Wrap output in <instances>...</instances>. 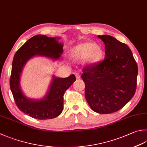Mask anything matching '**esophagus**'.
Here are the masks:
<instances>
[{"label":"esophagus","instance_id":"34e87169","mask_svg":"<svg viewBox=\"0 0 147 147\" xmlns=\"http://www.w3.org/2000/svg\"><path fill=\"white\" fill-rule=\"evenodd\" d=\"M76 79H80L81 78V75H80V74H79V73H77L76 74Z\"/></svg>","mask_w":147,"mask_h":147}]
</instances>
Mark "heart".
<instances>
[{"label":"heart","mask_w":147,"mask_h":147,"mask_svg":"<svg viewBox=\"0 0 147 147\" xmlns=\"http://www.w3.org/2000/svg\"><path fill=\"white\" fill-rule=\"evenodd\" d=\"M102 55L100 47L96 46L95 43L86 42L80 44L74 49L73 56L77 59H84L88 57L90 62H96Z\"/></svg>","instance_id":"b5f03b06"}]
</instances>
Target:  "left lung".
<instances>
[{"mask_svg":"<svg viewBox=\"0 0 147 147\" xmlns=\"http://www.w3.org/2000/svg\"><path fill=\"white\" fill-rule=\"evenodd\" d=\"M105 44L103 61L83 68L85 97L96 113L109 114L121 109L134 95L138 65L126 44L109 35L98 36Z\"/></svg>","mask_w":147,"mask_h":147,"instance_id":"1","label":"left lung"}]
</instances>
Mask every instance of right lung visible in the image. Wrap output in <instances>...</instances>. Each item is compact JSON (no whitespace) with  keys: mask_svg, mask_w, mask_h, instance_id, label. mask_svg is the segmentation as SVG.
Instances as JSON below:
<instances>
[{"mask_svg":"<svg viewBox=\"0 0 147 147\" xmlns=\"http://www.w3.org/2000/svg\"><path fill=\"white\" fill-rule=\"evenodd\" d=\"M62 53L63 44L58 42L56 38L42 34L30 38L16 51L13 61L9 84L16 106L25 114L38 120H47L56 118L61 113L64 94L76 79L74 74L66 78L54 76L47 95L40 100L27 98L24 95L20 87V77L24 66L33 56H43L57 59Z\"/></svg>","mask_w":147,"mask_h":147,"instance_id":"right-lung-1","label":"right lung"}]
</instances>
